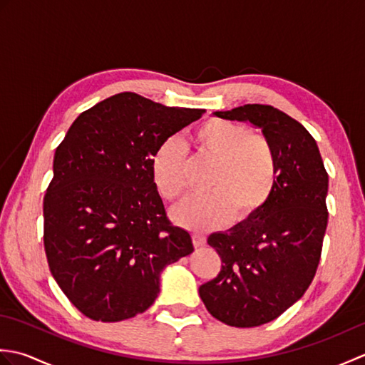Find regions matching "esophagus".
I'll return each mask as SVG.
<instances>
[{"label": "esophagus", "mask_w": 365, "mask_h": 365, "mask_svg": "<svg viewBox=\"0 0 365 365\" xmlns=\"http://www.w3.org/2000/svg\"><path fill=\"white\" fill-rule=\"evenodd\" d=\"M192 243H195L196 247H202L207 243V238L204 235L195 234V235H192Z\"/></svg>", "instance_id": "34e87169"}]
</instances>
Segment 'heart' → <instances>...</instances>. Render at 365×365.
Here are the masks:
<instances>
[{"mask_svg": "<svg viewBox=\"0 0 365 365\" xmlns=\"http://www.w3.org/2000/svg\"><path fill=\"white\" fill-rule=\"evenodd\" d=\"M197 149L216 160L207 195L190 196L173 210V218L190 229H215L230 216L237 222L255 218L273 195L277 160L265 136L235 122L210 119L195 131ZM187 150L180 139L169 138L153 152L152 178L160 195L174 200L187 188Z\"/></svg>", "mask_w": 365, "mask_h": 365, "instance_id": "obj_1", "label": "heart"}]
</instances>
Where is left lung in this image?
I'll use <instances>...</instances> for the list:
<instances>
[{
  "label": "left lung",
  "mask_w": 365,
  "mask_h": 365,
  "mask_svg": "<svg viewBox=\"0 0 365 365\" xmlns=\"http://www.w3.org/2000/svg\"><path fill=\"white\" fill-rule=\"evenodd\" d=\"M212 114L260 128L277 160L276 187L265 208L208 237L222 268L199 287L216 320L254 328L284 314L312 282L328 226V174L311 133L276 108L243 105Z\"/></svg>",
  "instance_id": "obj_1"
}]
</instances>
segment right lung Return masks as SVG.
I'll list each match as a JSON object with an SVG mask.
<instances>
[{
    "instance_id": "add662e5",
    "label": "right lung",
    "mask_w": 365,
    "mask_h": 365,
    "mask_svg": "<svg viewBox=\"0 0 365 365\" xmlns=\"http://www.w3.org/2000/svg\"><path fill=\"white\" fill-rule=\"evenodd\" d=\"M205 110L122 92L81 113L58 145L43 197V245L54 281L96 322L147 311L161 271L195 251L155 187L157 147Z\"/></svg>"
}]
</instances>
